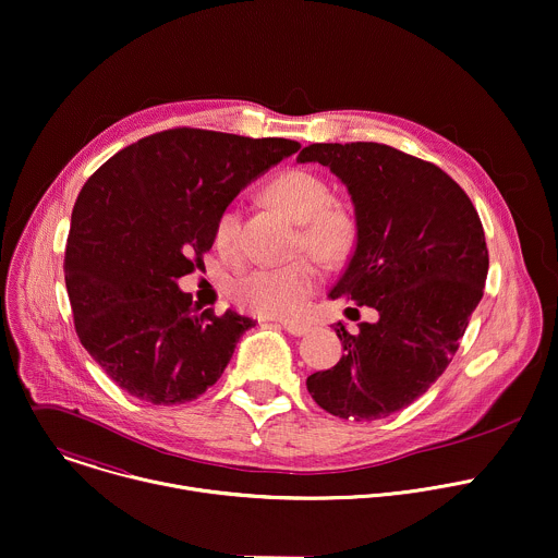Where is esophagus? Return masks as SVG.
<instances>
[{
	"label": "esophagus",
	"mask_w": 558,
	"mask_h": 558,
	"mask_svg": "<svg viewBox=\"0 0 558 558\" xmlns=\"http://www.w3.org/2000/svg\"><path fill=\"white\" fill-rule=\"evenodd\" d=\"M280 326H282L289 335H295V337L306 335V332L311 330V324H306V322H298V319H284V322H280Z\"/></svg>",
	"instance_id": "1"
}]
</instances>
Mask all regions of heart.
Returning a JSON list of instances; mask_svg holds the SVG:
<instances>
[{"label": "heart", "instance_id": "heart-1", "mask_svg": "<svg viewBox=\"0 0 558 558\" xmlns=\"http://www.w3.org/2000/svg\"><path fill=\"white\" fill-rule=\"evenodd\" d=\"M265 197L278 210L302 223L298 245L308 247L326 263L343 260L356 241L352 208L330 197L328 181L306 168H289L265 185ZM215 247L223 256L241 250V213L226 208L215 221ZM322 280L319 263L300 256L287 265L258 267L232 284L234 302L263 317H287L302 308Z\"/></svg>", "mask_w": 558, "mask_h": 558}]
</instances>
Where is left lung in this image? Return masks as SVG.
Masks as SVG:
<instances>
[{
    "mask_svg": "<svg viewBox=\"0 0 558 558\" xmlns=\"http://www.w3.org/2000/svg\"><path fill=\"white\" fill-rule=\"evenodd\" d=\"M298 161L328 166L354 204L356 245L330 298L379 317L354 335L337 324L343 354L306 379L308 395L345 421L386 418L445 373L484 295L480 215L442 168L388 144H308Z\"/></svg>",
    "mask_w": 558,
    "mask_h": 558,
    "instance_id": "left-lung-1",
    "label": "left lung"
}]
</instances>
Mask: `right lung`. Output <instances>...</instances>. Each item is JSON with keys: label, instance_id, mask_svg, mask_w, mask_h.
I'll return each instance as SVG.
<instances>
[{"label": "right lung", "instance_id": "obj_1", "mask_svg": "<svg viewBox=\"0 0 558 558\" xmlns=\"http://www.w3.org/2000/svg\"><path fill=\"white\" fill-rule=\"evenodd\" d=\"M298 148L177 126L129 144L87 179L72 210L65 287L81 343L118 388L179 405L219 381L256 322L199 313L177 280L204 265L215 221L241 189Z\"/></svg>", "mask_w": 558, "mask_h": 558}]
</instances>
